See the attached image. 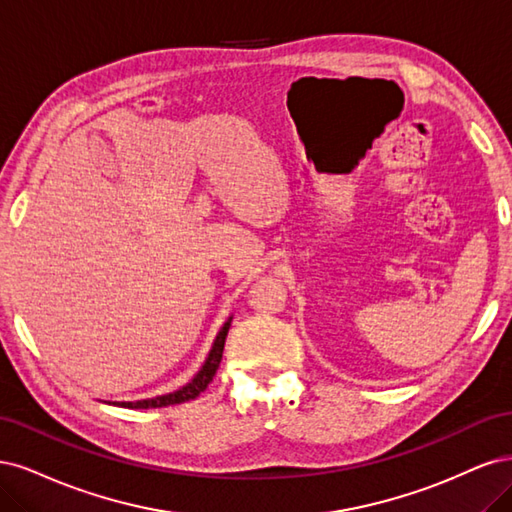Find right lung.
<instances>
[{"instance_id":"obj_1","label":"right lung","mask_w":512,"mask_h":512,"mask_svg":"<svg viewBox=\"0 0 512 512\" xmlns=\"http://www.w3.org/2000/svg\"><path fill=\"white\" fill-rule=\"evenodd\" d=\"M229 325H232V317H229L225 321V325L221 327V332L217 336V340H214L212 344V351L206 359V364L202 366V370L195 374L193 381L178 389L174 393H168V395H159V398H153V400H140V402H119V406H127V408H161V406H172V404H183V402H189V400H195L197 395H200L214 378V374H217V368L221 364V357H223V346H225V338H227V332H229Z\"/></svg>"}]
</instances>
